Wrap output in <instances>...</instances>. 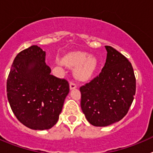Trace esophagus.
I'll list each match as a JSON object with an SVG mask.
<instances>
[{"instance_id": "34e87169", "label": "esophagus", "mask_w": 153, "mask_h": 153, "mask_svg": "<svg viewBox=\"0 0 153 153\" xmlns=\"http://www.w3.org/2000/svg\"><path fill=\"white\" fill-rule=\"evenodd\" d=\"M76 88V85L75 84V83H72V82H70V89L71 90H75V89Z\"/></svg>"}]
</instances>
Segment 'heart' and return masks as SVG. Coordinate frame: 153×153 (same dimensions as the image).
<instances>
[{
	"label": "heart",
	"instance_id": "heart-1",
	"mask_svg": "<svg viewBox=\"0 0 153 153\" xmlns=\"http://www.w3.org/2000/svg\"><path fill=\"white\" fill-rule=\"evenodd\" d=\"M63 63L70 67H77L75 76L79 81L89 80L97 67V59L82 52L70 53L63 58Z\"/></svg>",
	"mask_w": 153,
	"mask_h": 153
}]
</instances>
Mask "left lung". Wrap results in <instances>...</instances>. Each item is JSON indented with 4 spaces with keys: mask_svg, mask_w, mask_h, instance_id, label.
<instances>
[{
    "mask_svg": "<svg viewBox=\"0 0 153 153\" xmlns=\"http://www.w3.org/2000/svg\"><path fill=\"white\" fill-rule=\"evenodd\" d=\"M107 55L100 75L81 86V109L94 126L119 122L128 113L136 93L132 64L120 52L105 46Z\"/></svg>",
    "mask_w": 153,
    "mask_h": 153,
    "instance_id": "left-lung-1",
    "label": "left lung"
}]
</instances>
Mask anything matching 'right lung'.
I'll return each mask as SVG.
<instances>
[{
	"label": "right lung",
	"instance_id": "right-lung-1",
	"mask_svg": "<svg viewBox=\"0 0 153 153\" xmlns=\"http://www.w3.org/2000/svg\"><path fill=\"white\" fill-rule=\"evenodd\" d=\"M45 55L36 45L19 53L7 81L8 102L13 114L34 130L49 129L57 123L70 92L66 79L51 75Z\"/></svg>",
	"mask_w": 153,
	"mask_h": 153
}]
</instances>
